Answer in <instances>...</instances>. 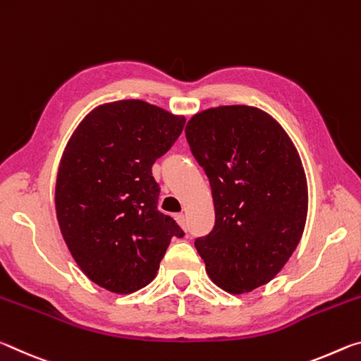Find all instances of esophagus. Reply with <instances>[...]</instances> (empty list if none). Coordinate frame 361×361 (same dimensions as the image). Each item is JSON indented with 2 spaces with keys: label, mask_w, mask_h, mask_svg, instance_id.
<instances>
[{
  "label": "esophagus",
  "mask_w": 361,
  "mask_h": 361,
  "mask_svg": "<svg viewBox=\"0 0 361 361\" xmlns=\"http://www.w3.org/2000/svg\"><path fill=\"white\" fill-rule=\"evenodd\" d=\"M176 221L182 227V230H184V232L187 233V219H185V216L184 214H176Z\"/></svg>",
  "instance_id": "34e87169"
}]
</instances>
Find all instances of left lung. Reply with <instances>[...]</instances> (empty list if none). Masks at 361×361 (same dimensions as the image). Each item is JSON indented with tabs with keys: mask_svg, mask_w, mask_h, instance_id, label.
Listing matches in <instances>:
<instances>
[{
	"mask_svg": "<svg viewBox=\"0 0 361 361\" xmlns=\"http://www.w3.org/2000/svg\"><path fill=\"white\" fill-rule=\"evenodd\" d=\"M185 137L209 179L216 222L195 247L209 279L250 293L283 269L302 236L309 195L296 147L279 121L247 105L192 116Z\"/></svg>",
	"mask_w": 361,
	"mask_h": 361,
	"instance_id": "left-lung-1",
	"label": "left lung"
}]
</instances>
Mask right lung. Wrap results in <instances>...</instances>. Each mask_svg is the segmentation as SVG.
Instances as JSON below:
<instances>
[{
    "label": "right lung",
    "instance_id": "obj_1",
    "mask_svg": "<svg viewBox=\"0 0 361 361\" xmlns=\"http://www.w3.org/2000/svg\"><path fill=\"white\" fill-rule=\"evenodd\" d=\"M184 116L144 100H116L80 123L59 164L56 212L75 262L96 285L129 294L155 279L171 238L184 232L158 211L152 166Z\"/></svg>",
    "mask_w": 361,
    "mask_h": 361
}]
</instances>
